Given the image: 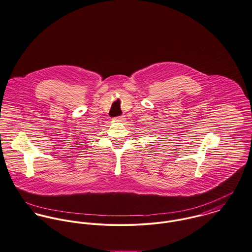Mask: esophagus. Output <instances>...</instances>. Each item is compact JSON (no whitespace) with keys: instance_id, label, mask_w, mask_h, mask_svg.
Wrapping results in <instances>:
<instances>
[{"instance_id":"esophagus-1","label":"esophagus","mask_w":252,"mask_h":252,"mask_svg":"<svg viewBox=\"0 0 252 252\" xmlns=\"http://www.w3.org/2000/svg\"><path fill=\"white\" fill-rule=\"evenodd\" d=\"M115 121H118V122H121V121H124L125 120V116L124 115H120V116H117L115 118Z\"/></svg>"}]
</instances>
